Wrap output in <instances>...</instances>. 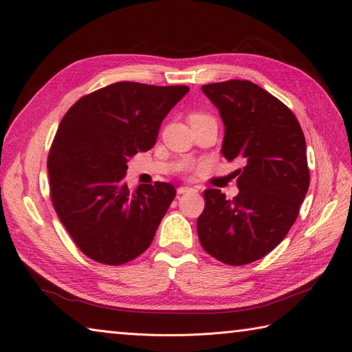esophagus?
Listing matches in <instances>:
<instances>
[{"label":"esophagus","instance_id":"esophagus-1","mask_svg":"<svg viewBox=\"0 0 352 352\" xmlns=\"http://www.w3.org/2000/svg\"><path fill=\"white\" fill-rule=\"evenodd\" d=\"M190 190H195V189L190 188V186H179L177 194H186V192H190Z\"/></svg>","mask_w":352,"mask_h":352}]
</instances>
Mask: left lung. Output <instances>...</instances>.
I'll return each mask as SVG.
<instances>
[{"mask_svg":"<svg viewBox=\"0 0 352 352\" xmlns=\"http://www.w3.org/2000/svg\"><path fill=\"white\" fill-rule=\"evenodd\" d=\"M225 124L221 154L243 164L239 194L206 189L197 220L199 242L229 265L260 260L283 241L310 186L305 138L294 113L250 80L204 85Z\"/></svg>","mask_w":352,"mask_h":352,"instance_id":"left-lung-1","label":"left lung"}]
</instances>
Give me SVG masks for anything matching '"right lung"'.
Here are the masks:
<instances>
[{
  "label": "right lung",
  "mask_w": 352,
  "mask_h": 352,
  "mask_svg": "<svg viewBox=\"0 0 352 352\" xmlns=\"http://www.w3.org/2000/svg\"><path fill=\"white\" fill-rule=\"evenodd\" d=\"M188 87L117 82L82 97L63 117L48 155L51 199L87 257L124 264L150 247L176 197L170 184H126L129 157L155 145Z\"/></svg>",
  "instance_id": "add662e5"
}]
</instances>
